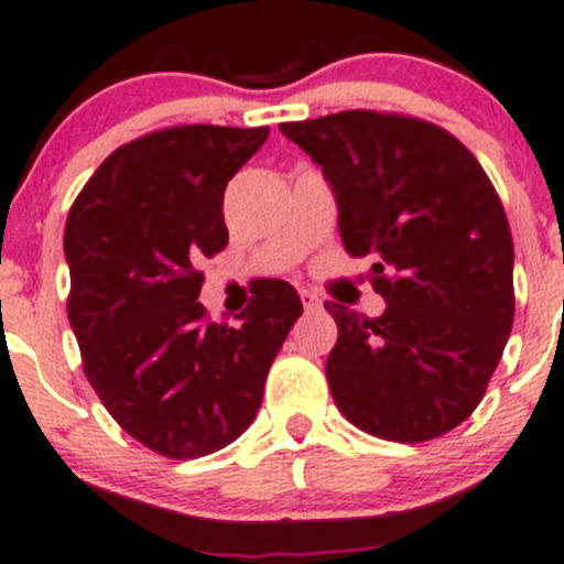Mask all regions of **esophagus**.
<instances>
[{
  "label": "esophagus",
  "mask_w": 564,
  "mask_h": 564,
  "mask_svg": "<svg viewBox=\"0 0 564 564\" xmlns=\"http://www.w3.org/2000/svg\"><path fill=\"white\" fill-rule=\"evenodd\" d=\"M300 300H303V306H306L308 312H314V308L323 306V300H319L312 289H300Z\"/></svg>",
  "instance_id": "esophagus-1"
}]
</instances>
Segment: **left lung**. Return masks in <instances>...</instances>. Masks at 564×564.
I'll list each match as a JSON object with an SVG mask.
<instances>
[{"instance_id": "obj_1", "label": "left lung", "mask_w": 564, "mask_h": 564, "mask_svg": "<svg viewBox=\"0 0 564 564\" xmlns=\"http://www.w3.org/2000/svg\"><path fill=\"white\" fill-rule=\"evenodd\" d=\"M328 181L339 236L370 256L381 317L325 303L339 339L325 365L336 406L381 440L425 442L465 423L514 319V247L481 163L442 128L341 110L281 124Z\"/></svg>"}]
</instances>
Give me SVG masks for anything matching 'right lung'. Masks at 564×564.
Instances as JSON below:
<instances>
[{
	"mask_svg": "<svg viewBox=\"0 0 564 564\" xmlns=\"http://www.w3.org/2000/svg\"><path fill=\"white\" fill-rule=\"evenodd\" d=\"M270 128L186 124L119 147L63 234L68 323L94 392L133 440L170 459L225 448L256 420L264 381L303 314L272 281L239 325L205 319L203 258L225 250V186Z\"/></svg>",
	"mask_w": 564,
	"mask_h": 564,
	"instance_id": "1",
	"label": "right lung"
}]
</instances>
